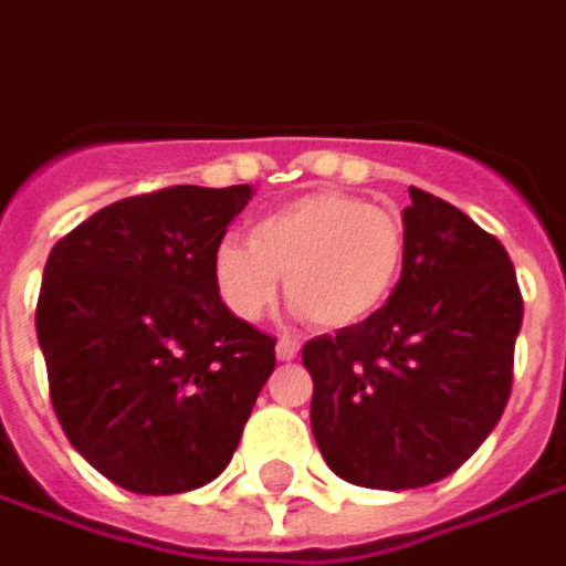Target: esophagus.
Instances as JSON below:
<instances>
[{"mask_svg":"<svg viewBox=\"0 0 566 566\" xmlns=\"http://www.w3.org/2000/svg\"><path fill=\"white\" fill-rule=\"evenodd\" d=\"M276 357H280V360H295V357H298V342L280 338V342H276Z\"/></svg>","mask_w":566,"mask_h":566,"instance_id":"esophagus-1","label":"esophagus"}]
</instances>
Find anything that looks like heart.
Masks as SVG:
<instances>
[{
    "label": "heart",
    "mask_w": 566,
    "mask_h": 566,
    "mask_svg": "<svg viewBox=\"0 0 566 566\" xmlns=\"http://www.w3.org/2000/svg\"><path fill=\"white\" fill-rule=\"evenodd\" d=\"M245 243H221L212 286L237 321H261L276 302L280 276L298 314L321 329L373 321L407 271L403 218L373 202L321 190L261 216Z\"/></svg>",
    "instance_id": "heart-1"
}]
</instances>
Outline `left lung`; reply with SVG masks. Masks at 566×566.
Returning a JSON list of instances; mask_svg holds the SVG:
<instances>
[{"instance_id": "1", "label": "left lung", "mask_w": 566, "mask_h": 566, "mask_svg": "<svg viewBox=\"0 0 566 566\" xmlns=\"http://www.w3.org/2000/svg\"><path fill=\"white\" fill-rule=\"evenodd\" d=\"M409 200L391 302L302 348L323 459L369 490L428 486L469 462L505 412L524 321L505 245L428 190Z\"/></svg>"}]
</instances>
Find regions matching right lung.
Returning <instances> with one entry per match:
<instances>
[{"label": "right lung", "instance_id": "add662e5", "mask_svg": "<svg viewBox=\"0 0 566 566\" xmlns=\"http://www.w3.org/2000/svg\"><path fill=\"white\" fill-rule=\"evenodd\" d=\"M252 187H163L85 218L42 271L36 335L57 422L107 481L171 496L228 469L276 366L212 255Z\"/></svg>", "mask_w": 566, "mask_h": 566}]
</instances>
